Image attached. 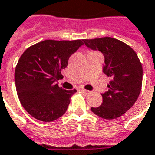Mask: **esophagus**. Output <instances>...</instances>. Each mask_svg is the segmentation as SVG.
Returning <instances> with one entry per match:
<instances>
[{"label":"esophagus","mask_w":155,"mask_h":155,"mask_svg":"<svg viewBox=\"0 0 155 155\" xmlns=\"http://www.w3.org/2000/svg\"><path fill=\"white\" fill-rule=\"evenodd\" d=\"M78 91H80V92H83V93H86V94H87L89 91H87V90H86V89H84V88L82 87H79L77 88Z\"/></svg>","instance_id":"esophagus-1"}]
</instances>
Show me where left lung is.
Returning <instances> with one entry per match:
<instances>
[{
  "instance_id": "obj_1",
  "label": "left lung",
  "mask_w": 155,
  "mask_h": 155,
  "mask_svg": "<svg viewBox=\"0 0 155 155\" xmlns=\"http://www.w3.org/2000/svg\"><path fill=\"white\" fill-rule=\"evenodd\" d=\"M83 41L87 47L104 55L103 72L111 78L108 91L101 94V105L91 110L104 119L117 118L130 109L141 93V61L130 46L118 39L105 37Z\"/></svg>"
}]
</instances>
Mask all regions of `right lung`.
I'll return each mask as SVG.
<instances>
[{"label":"right lung","mask_w":155,"mask_h":155,"mask_svg":"<svg viewBox=\"0 0 155 155\" xmlns=\"http://www.w3.org/2000/svg\"><path fill=\"white\" fill-rule=\"evenodd\" d=\"M82 41H42L20 56L14 73L16 90L22 106L34 118L51 122L66 112L76 90L62 89L56 82Z\"/></svg>","instance_id":"add662e5"}]
</instances>
